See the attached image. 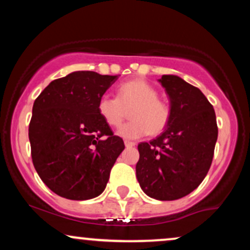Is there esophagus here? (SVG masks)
Here are the masks:
<instances>
[{
    "label": "esophagus",
    "instance_id": "esophagus-1",
    "mask_svg": "<svg viewBox=\"0 0 250 250\" xmlns=\"http://www.w3.org/2000/svg\"><path fill=\"white\" fill-rule=\"evenodd\" d=\"M125 147H127V148H131V147H134L135 143L131 142V141H125Z\"/></svg>",
    "mask_w": 250,
    "mask_h": 250
}]
</instances>
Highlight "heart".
Listing matches in <instances>:
<instances>
[{"label":"heart","instance_id":"heart-1","mask_svg":"<svg viewBox=\"0 0 250 250\" xmlns=\"http://www.w3.org/2000/svg\"><path fill=\"white\" fill-rule=\"evenodd\" d=\"M129 110L130 121L120 127L117 134L128 140H136L149 133L156 135L167 127L170 109L159 99V91L141 79L123 82L117 87V96L104 94L97 102V111L109 127H119Z\"/></svg>","mask_w":250,"mask_h":250}]
</instances>
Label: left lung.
I'll return each instance as SVG.
<instances>
[{
  "label": "left lung",
  "mask_w": 250,
  "mask_h": 250,
  "mask_svg": "<svg viewBox=\"0 0 250 250\" xmlns=\"http://www.w3.org/2000/svg\"><path fill=\"white\" fill-rule=\"evenodd\" d=\"M170 101L161 135L137 146L136 177L149 197L173 201L190 194L207 175L217 140L213 105L199 88L176 75L159 80Z\"/></svg>",
  "instance_id": "1"
}]
</instances>
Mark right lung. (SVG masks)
I'll use <instances>...</instances> for the list:
<instances>
[{
    "instance_id": "right-lung-1",
    "label": "right lung",
    "mask_w": 250,
    "mask_h": 250,
    "mask_svg": "<svg viewBox=\"0 0 250 250\" xmlns=\"http://www.w3.org/2000/svg\"><path fill=\"white\" fill-rule=\"evenodd\" d=\"M117 75L74 71L51 81L33 105L31 159L50 190L69 200L103 193L110 170L125 149L97 111V102Z\"/></svg>"
}]
</instances>
